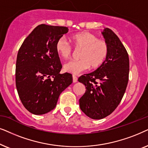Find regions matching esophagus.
Returning <instances> with one entry per match:
<instances>
[{"label":"esophagus","instance_id":"1","mask_svg":"<svg viewBox=\"0 0 148 148\" xmlns=\"http://www.w3.org/2000/svg\"><path fill=\"white\" fill-rule=\"evenodd\" d=\"M77 80H78V78H77V77H76V76H74V75L72 76L73 82H77Z\"/></svg>","mask_w":148,"mask_h":148}]
</instances>
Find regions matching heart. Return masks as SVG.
<instances>
[{"instance_id": "b5f03b06", "label": "heart", "mask_w": 148, "mask_h": 148, "mask_svg": "<svg viewBox=\"0 0 148 148\" xmlns=\"http://www.w3.org/2000/svg\"><path fill=\"white\" fill-rule=\"evenodd\" d=\"M69 40L76 50H80L78 61H71L64 65L63 70L66 72L77 74L89 68L96 70L101 67L109 53V46L106 40L97 38L88 32H80L69 36ZM56 50L59 56L68 60L72 55V48L64 39H58Z\"/></svg>"}]
</instances>
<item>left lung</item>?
I'll use <instances>...</instances> for the list:
<instances>
[{
  "instance_id": "1",
  "label": "left lung",
  "mask_w": 148,
  "mask_h": 148,
  "mask_svg": "<svg viewBox=\"0 0 148 148\" xmlns=\"http://www.w3.org/2000/svg\"><path fill=\"white\" fill-rule=\"evenodd\" d=\"M109 46V53L103 64L78 78L86 91L80 98V108L92 119L108 116L119 105L129 81V58L125 47L112 29L102 32Z\"/></svg>"
}]
</instances>
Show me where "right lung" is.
<instances>
[{
  "label": "right lung",
  "mask_w": 148,
  "mask_h": 148,
  "mask_svg": "<svg viewBox=\"0 0 148 148\" xmlns=\"http://www.w3.org/2000/svg\"><path fill=\"white\" fill-rule=\"evenodd\" d=\"M68 32L67 27L39 25L18 51L16 88L21 103L32 114L53 110L61 92L72 84V74L60 73L62 66L56 50V42Z\"/></svg>",
  "instance_id": "obj_1"
}]
</instances>
